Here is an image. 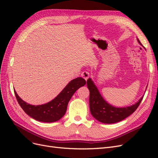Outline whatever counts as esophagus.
Listing matches in <instances>:
<instances>
[{"label": "esophagus", "instance_id": "1", "mask_svg": "<svg viewBox=\"0 0 158 158\" xmlns=\"http://www.w3.org/2000/svg\"><path fill=\"white\" fill-rule=\"evenodd\" d=\"M81 76H82V77L84 78L85 80H87L89 76V73L87 71H84L82 74H81Z\"/></svg>", "mask_w": 158, "mask_h": 158}]
</instances>
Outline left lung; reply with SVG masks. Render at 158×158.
<instances>
[{"label": "left lung", "mask_w": 158, "mask_h": 158, "mask_svg": "<svg viewBox=\"0 0 158 158\" xmlns=\"http://www.w3.org/2000/svg\"><path fill=\"white\" fill-rule=\"evenodd\" d=\"M138 41L142 45L138 39ZM87 86L89 91V102L91 114L95 119L103 123H118L130 116L139 106L144 97L141 98L139 101L133 106L117 108L111 106L105 101L91 78L87 80Z\"/></svg>", "instance_id": "8db88e82"}]
</instances>
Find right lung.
Listing matches in <instances>:
<instances>
[{"mask_svg": "<svg viewBox=\"0 0 158 158\" xmlns=\"http://www.w3.org/2000/svg\"><path fill=\"white\" fill-rule=\"evenodd\" d=\"M85 83L86 82L84 78H76L70 81L63 91L52 101L36 106L23 102L18 96L15 89L14 94L19 105L30 117L40 122L52 123L59 121L64 115L68 103L72 96L76 90L84 86Z\"/></svg>", "mask_w": 158, "mask_h": 158, "instance_id": "1", "label": "right lung"}]
</instances>
